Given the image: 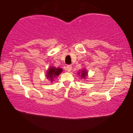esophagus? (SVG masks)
<instances>
[{
    "label": "esophagus",
    "mask_w": 133,
    "mask_h": 133,
    "mask_svg": "<svg viewBox=\"0 0 133 133\" xmlns=\"http://www.w3.org/2000/svg\"><path fill=\"white\" fill-rule=\"evenodd\" d=\"M72 67L71 65H67L66 67V70L67 71H68V72H70L71 70H72Z\"/></svg>",
    "instance_id": "34e87169"
}]
</instances>
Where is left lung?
Here are the masks:
<instances>
[{
  "label": "left lung",
  "instance_id": "obj_1",
  "mask_svg": "<svg viewBox=\"0 0 133 133\" xmlns=\"http://www.w3.org/2000/svg\"><path fill=\"white\" fill-rule=\"evenodd\" d=\"M87 73H87V71L86 70H82L81 72L80 76H81V78L85 79L87 76ZM79 74H80V73H78V75H79Z\"/></svg>",
  "mask_w": 133,
  "mask_h": 133
}]
</instances>
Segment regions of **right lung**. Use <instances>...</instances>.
Returning <instances> with one entry per match:
<instances>
[{
	"instance_id": "obj_1",
	"label": "right lung",
	"mask_w": 133,
	"mask_h": 133,
	"mask_svg": "<svg viewBox=\"0 0 133 133\" xmlns=\"http://www.w3.org/2000/svg\"><path fill=\"white\" fill-rule=\"evenodd\" d=\"M63 72V69L61 68H55L54 67H51L47 70L46 77L47 78L49 79L51 82L54 81V78L58 76L60 73Z\"/></svg>"
}]
</instances>
